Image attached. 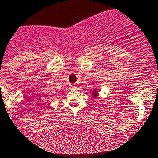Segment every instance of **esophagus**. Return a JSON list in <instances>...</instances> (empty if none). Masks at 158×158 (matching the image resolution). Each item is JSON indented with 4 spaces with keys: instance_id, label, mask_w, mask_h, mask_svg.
<instances>
[{
    "instance_id": "esophagus-1",
    "label": "esophagus",
    "mask_w": 158,
    "mask_h": 158,
    "mask_svg": "<svg viewBox=\"0 0 158 158\" xmlns=\"http://www.w3.org/2000/svg\"><path fill=\"white\" fill-rule=\"evenodd\" d=\"M70 89H76V86L75 85H70Z\"/></svg>"
}]
</instances>
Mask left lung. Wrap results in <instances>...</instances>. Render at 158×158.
<instances>
[{"label":"left lung","mask_w":158,"mask_h":158,"mask_svg":"<svg viewBox=\"0 0 158 158\" xmlns=\"http://www.w3.org/2000/svg\"><path fill=\"white\" fill-rule=\"evenodd\" d=\"M92 93H93V96L95 98V97L97 96V95H98V91H97V90H94L93 92H92Z\"/></svg>","instance_id":"8db88e82"}]
</instances>
